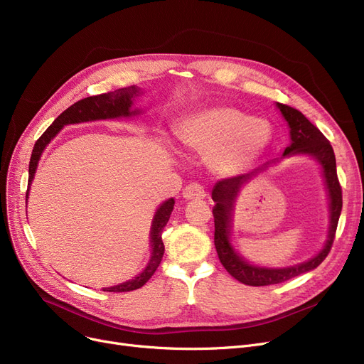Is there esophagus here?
I'll return each mask as SVG.
<instances>
[{"instance_id": "1", "label": "esophagus", "mask_w": 364, "mask_h": 364, "mask_svg": "<svg viewBox=\"0 0 364 364\" xmlns=\"http://www.w3.org/2000/svg\"><path fill=\"white\" fill-rule=\"evenodd\" d=\"M206 196L205 190L200 184H188L184 190H183V198L186 200H193V199H203Z\"/></svg>"}]
</instances>
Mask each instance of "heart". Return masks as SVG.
<instances>
[{
	"instance_id": "b5f03b06",
	"label": "heart",
	"mask_w": 364,
	"mask_h": 364,
	"mask_svg": "<svg viewBox=\"0 0 364 364\" xmlns=\"http://www.w3.org/2000/svg\"><path fill=\"white\" fill-rule=\"evenodd\" d=\"M178 143L203 156L220 177H236L250 169L273 140L270 122L230 106L198 109L177 125Z\"/></svg>"
}]
</instances>
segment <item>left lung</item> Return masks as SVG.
Masks as SVG:
<instances>
[{
    "label": "left lung",
    "mask_w": 364,
    "mask_h": 364,
    "mask_svg": "<svg viewBox=\"0 0 364 364\" xmlns=\"http://www.w3.org/2000/svg\"><path fill=\"white\" fill-rule=\"evenodd\" d=\"M276 107L280 110L282 117L289 127L291 139V143L284 149L282 158L265 162L257 169L247 172V174L218 181L211 193L213 200L215 202L213 209L215 223L214 243L218 258L224 265V269L236 280L250 286L276 284L314 270L331 251L342 209V190L336 176V161L331 143L320 132V129L305 118L299 110L282 103H276ZM294 156H309L314 159L321 166L330 200V228L327 242L313 259L304 263L288 267H264L252 264L235 250L231 240L232 217L237 198L246 183L278 164L282 160Z\"/></svg>",
    "instance_id": "left-lung-1"
}]
</instances>
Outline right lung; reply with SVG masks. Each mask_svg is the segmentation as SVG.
Masks as SVG:
<instances>
[{
	"label": "right lung",
	"mask_w": 364,
	"mask_h": 364,
	"mask_svg": "<svg viewBox=\"0 0 364 364\" xmlns=\"http://www.w3.org/2000/svg\"><path fill=\"white\" fill-rule=\"evenodd\" d=\"M144 91L140 87L131 85L127 88H119L106 94L92 95V97L82 99L80 102H76L75 105H72L70 107H68L63 113H60L59 117L54 119V122L46 129L43 136L36 140L33 146L31 162H29V183H28V192H26V202L29 198V188L38 168V162H40L43 156V151L57 134L63 129V127L72 125V124L92 122V121L139 117V114L144 113V110L134 107V102H136V99ZM174 203L176 200L172 198L166 199L158 206L155 215H153L151 225H150V259L146 264L143 272L127 282L109 286V288H103V291L106 292L136 291L141 288V286L153 276V273L156 272L165 251V246L162 242V230L171 217L172 209H174Z\"/></svg>",
	"instance_id": "obj_1"
}]
</instances>
